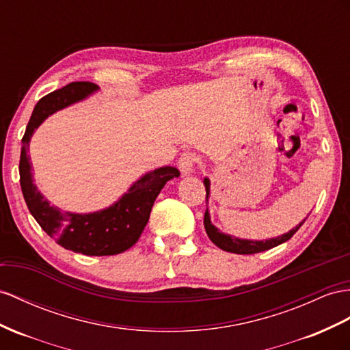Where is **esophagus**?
<instances>
[{"mask_svg":"<svg viewBox=\"0 0 350 350\" xmlns=\"http://www.w3.org/2000/svg\"><path fill=\"white\" fill-rule=\"evenodd\" d=\"M198 163V157L192 152H185L182 157L178 158V168H180L182 176H189L193 173V168Z\"/></svg>","mask_w":350,"mask_h":350,"instance_id":"obj_1","label":"esophagus"}]
</instances>
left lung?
<instances>
[{"instance_id": "8db88e82", "label": "left lung", "mask_w": 350, "mask_h": 350, "mask_svg": "<svg viewBox=\"0 0 350 350\" xmlns=\"http://www.w3.org/2000/svg\"><path fill=\"white\" fill-rule=\"evenodd\" d=\"M204 185H205V191H207V202L210 198V180L208 177L204 178ZM308 219V217H306ZM304 219V220H306ZM300 221L297 226L293 228L291 230L286 232V234L281 235V237H276V238H269L265 241H253V239H243V238H237V237H232L228 234H223L220 229H217L216 226L211 223V217H210V213L208 208L205 210V216H204V228L205 232H207L208 238L211 239L213 244H216L220 250L223 252H228V253H235V254H254V253H262L266 252V250H271L276 245H280L282 243H286L295 232L300 229V226L304 223Z\"/></svg>"}]
</instances>
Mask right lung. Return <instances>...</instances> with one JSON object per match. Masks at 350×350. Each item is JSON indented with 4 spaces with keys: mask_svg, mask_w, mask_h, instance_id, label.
I'll list each match as a JSON object with an SVG mask.
<instances>
[{
    "mask_svg": "<svg viewBox=\"0 0 350 350\" xmlns=\"http://www.w3.org/2000/svg\"><path fill=\"white\" fill-rule=\"evenodd\" d=\"M93 83H70L35 105L22 139L21 186L26 205L46 234L59 245L85 256H113L137 243L150 216L157 196L168 180L180 176L174 167H161L143 174L109 207L94 213H69L50 205L33 183L29 142L32 134L50 115L78 103L97 92Z\"/></svg>",
    "mask_w": 350,
    "mask_h": 350,
    "instance_id": "obj_1",
    "label": "right lung"
}]
</instances>
